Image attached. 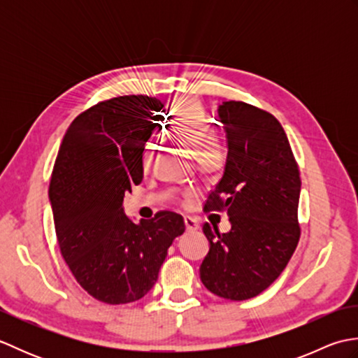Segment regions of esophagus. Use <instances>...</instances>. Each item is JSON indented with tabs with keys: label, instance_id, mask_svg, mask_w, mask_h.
Wrapping results in <instances>:
<instances>
[{
	"label": "esophagus",
	"instance_id": "obj_1",
	"mask_svg": "<svg viewBox=\"0 0 358 358\" xmlns=\"http://www.w3.org/2000/svg\"><path fill=\"white\" fill-rule=\"evenodd\" d=\"M185 226H186L187 231H196L200 227V223H199V220H196V218L185 217Z\"/></svg>",
	"mask_w": 358,
	"mask_h": 358
}]
</instances>
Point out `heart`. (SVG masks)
I'll use <instances>...</instances> for the list:
<instances>
[{
	"instance_id": "b5f03b06",
	"label": "heart",
	"mask_w": 358,
	"mask_h": 358,
	"mask_svg": "<svg viewBox=\"0 0 358 358\" xmlns=\"http://www.w3.org/2000/svg\"><path fill=\"white\" fill-rule=\"evenodd\" d=\"M166 134L177 141L191 155H196V162L203 169H215L223 163V152L218 144L210 140L212 129L208 117L199 103L183 101L173 115L164 124ZM152 154V144L146 143L143 149V163L148 164ZM194 192H189L192 195Z\"/></svg>"
}]
</instances>
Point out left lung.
Masks as SVG:
<instances>
[{
  "instance_id": "left-lung-1",
  "label": "left lung",
  "mask_w": 358,
  "mask_h": 358,
  "mask_svg": "<svg viewBox=\"0 0 358 358\" xmlns=\"http://www.w3.org/2000/svg\"><path fill=\"white\" fill-rule=\"evenodd\" d=\"M217 112L227 157L204 210H226L231 231L203 224L209 252L200 278L212 294L240 301L269 287L291 260L300 238L301 180L275 117L243 101H224Z\"/></svg>"
}]
</instances>
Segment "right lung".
Wrapping results in <instances>:
<instances>
[{
    "label": "right lung",
    "instance_id": "obj_1",
    "mask_svg": "<svg viewBox=\"0 0 358 358\" xmlns=\"http://www.w3.org/2000/svg\"><path fill=\"white\" fill-rule=\"evenodd\" d=\"M164 104L146 95L98 103L72 121L58 150L49 200L62 255L81 287L108 305L143 299L183 217L162 210L135 223L124 194L143 180V149Z\"/></svg>",
    "mask_w": 358,
    "mask_h": 358
}]
</instances>
